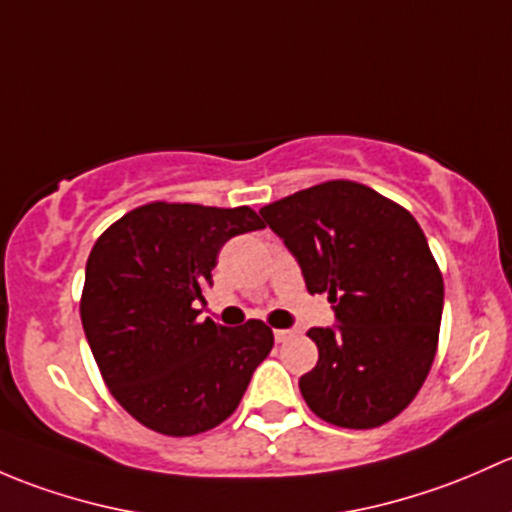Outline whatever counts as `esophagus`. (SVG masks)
Segmentation results:
<instances>
[{
	"label": "esophagus",
	"mask_w": 512,
	"mask_h": 512,
	"mask_svg": "<svg viewBox=\"0 0 512 512\" xmlns=\"http://www.w3.org/2000/svg\"><path fill=\"white\" fill-rule=\"evenodd\" d=\"M293 335H295L293 330H273V337H276V342H288Z\"/></svg>",
	"instance_id": "1"
}]
</instances>
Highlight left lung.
<instances>
[{
  "label": "left lung",
  "mask_w": 512,
  "mask_h": 512,
  "mask_svg": "<svg viewBox=\"0 0 512 512\" xmlns=\"http://www.w3.org/2000/svg\"><path fill=\"white\" fill-rule=\"evenodd\" d=\"M328 293L340 323L308 330L318 365L300 377L310 412L342 429H374L419 394L439 347L444 278L416 219L367 184L330 179L261 209Z\"/></svg>",
  "instance_id": "8db88e82"
}]
</instances>
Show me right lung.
Returning <instances> with one entry per match:
<instances>
[{
    "label": "right lung",
    "instance_id": "right-lung-1",
    "mask_svg": "<svg viewBox=\"0 0 512 512\" xmlns=\"http://www.w3.org/2000/svg\"><path fill=\"white\" fill-rule=\"evenodd\" d=\"M263 226L251 207L150 202L93 244L83 330L105 387L147 429L194 436L219 426L271 352L263 320L226 328L197 310L221 246Z\"/></svg>",
    "mask_w": 512,
    "mask_h": 512
}]
</instances>
